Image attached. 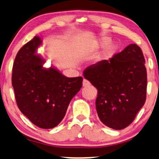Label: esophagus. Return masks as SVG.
<instances>
[{"label": "esophagus", "mask_w": 159, "mask_h": 159, "mask_svg": "<svg viewBox=\"0 0 159 159\" xmlns=\"http://www.w3.org/2000/svg\"><path fill=\"white\" fill-rule=\"evenodd\" d=\"M90 85H91V83H90L89 80H87L86 79L83 80V86H85H85H89Z\"/></svg>", "instance_id": "obj_1"}]
</instances>
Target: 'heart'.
Listing matches in <instances>:
<instances>
[{"instance_id": "obj_1", "label": "heart", "mask_w": 159, "mask_h": 159, "mask_svg": "<svg viewBox=\"0 0 159 159\" xmlns=\"http://www.w3.org/2000/svg\"><path fill=\"white\" fill-rule=\"evenodd\" d=\"M110 42H111V40H110L109 38H102L100 40L97 41V42L93 45V48H100V47H105L107 46V45L110 43ZM114 50H115V46H113V45H110V46H108L106 48H105L104 54H105V56H108L110 54H112V53L114 52Z\"/></svg>"}]
</instances>
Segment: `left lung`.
<instances>
[{
	"label": "left lung",
	"mask_w": 159,
	"mask_h": 159,
	"mask_svg": "<svg viewBox=\"0 0 159 159\" xmlns=\"http://www.w3.org/2000/svg\"><path fill=\"white\" fill-rule=\"evenodd\" d=\"M144 64L140 47L130 44L109 60H102L84 70V77L97 89L96 109L104 125L121 130L134 121L146 101Z\"/></svg>",
	"instance_id": "obj_1"
}]
</instances>
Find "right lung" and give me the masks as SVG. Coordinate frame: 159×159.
<instances>
[{
	"mask_svg": "<svg viewBox=\"0 0 159 159\" xmlns=\"http://www.w3.org/2000/svg\"><path fill=\"white\" fill-rule=\"evenodd\" d=\"M42 43L35 36L15 57L11 84L20 111L43 129L57 126L68 105L83 86V77H67L54 68L43 67L45 60L37 55Z\"/></svg>",
	"mask_w": 159,
	"mask_h": 159,
	"instance_id": "right-lung-1",
	"label": "right lung"
}]
</instances>
